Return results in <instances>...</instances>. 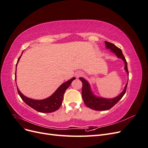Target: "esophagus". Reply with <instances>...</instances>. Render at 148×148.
Instances as JSON below:
<instances>
[{"instance_id": "34e87169", "label": "esophagus", "mask_w": 148, "mask_h": 148, "mask_svg": "<svg viewBox=\"0 0 148 148\" xmlns=\"http://www.w3.org/2000/svg\"><path fill=\"white\" fill-rule=\"evenodd\" d=\"M82 75H83V73L82 71H78V72H77V73H76V77L79 78V77H81Z\"/></svg>"}]
</instances>
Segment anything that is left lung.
<instances>
[{"instance_id": "obj_1", "label": "left lung", "mask_w": 148, "mask_h": 148, "mask_svg": "<svg viewBox=\"0 0 148 148\" xmlns=\"http://www.w3.org/2000/svg\"><path fill=\"white\" fill-rule=\"evenodd\" d=\"M105 42L107 49H110L111 51L114 52L119 58H121V59H122L124 60L125 69L128 74L127 62L123 54L122 50L117 46H115L112 43L107 41H105ZM79 79L81 80L83 84L82 92V97L85 105L88 107L89 108L95 110H107L111 109L112 107L115 106L122 99V97L125 94V92H126L128 84L127 83V84L125 85V87L123 92L117 97L113 98V99H104V98L97 97L94 96L91 91L89 83L83 78H79Z\"/></svg>"}]
</instances>
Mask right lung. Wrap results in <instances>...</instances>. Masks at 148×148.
I'll list each match as a JSON object with an SVG mask.
<instances>
[{"instance_id":"add662e5","label":"right lung","mask_w":148,"mask_h":148,"mask_svg":"<svg viewBox=\"0 0 148 148\" xmlns=\"http://www.w3.org/2000/svg\"><path fill=\"white\" fill-rule=\"evenodd\" d=\"M20 57L18 58V59L17 63L16 64V70L18 62L19 61ZM74 79H75V77L70 79L66 82L63 83L57 89V91L53 93L51 96L43 100H34L32 99H29V98L23 95H22L21 92L19 91V89H18V88L17 90L18 92V95L21 98V99L23 100L26 104L30 106L31 108L34 109L38 112H54L57 109H59V107L61 106L65 90L69 87L71 82H72Z\"/></svg>"}]
</instances>
